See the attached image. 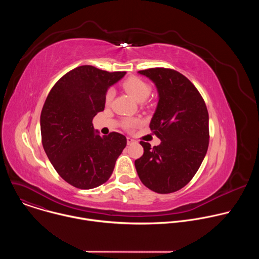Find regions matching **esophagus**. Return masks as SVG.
Returning <instances> with one entry per match:
<instances>
[{
    "label": "esophagus",
    "mask_w": 259,
    "mask_h": 259,
    "mask_svg": "<svg viewBox=\"0 0 259 259\" xmlns=\"http://www.w3.org/2000/svg\"><path fill=\"white\" fill-rule=\"evenodd\" d=\"M134 142H135V139H133L132 137H127V144L128 145H130V144H132Z\"/></svg>",
    "instance_id": "34e87169"
}]
</instances>
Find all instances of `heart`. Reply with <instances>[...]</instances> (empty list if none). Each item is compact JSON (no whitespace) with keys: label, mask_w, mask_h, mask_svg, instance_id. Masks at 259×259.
I'll use <instances>...</instances> for the list:
<instances>
[{"label":"heart","mask_w":259,"mask_h":259,"mask_svg":"<svg viewBox=\"0 0 259 259\" xmlns=\"http://www.w3.org/2000/svg\"><path fill=\"white\" fill-rule=\"evenodd\" d=\"M123 87L135 100H137L139 102L145 100L147 97H149V95L151 94V91H152V88L149 84L137 77H131V78H128L127 80H125L123 83ZM114 95H115L114 89H112V88L108 89L105 94V102L109 103L110 101H112ZM137 124H138L137 120L128 119L124 122V127L127 129H132Z\"/></svg>","instance_id":"heart-1"}]
</instances>
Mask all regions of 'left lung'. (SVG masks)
I'll list each match as a JSON object with an SVG mask.
<instances>
[{
    "label": "left lung",
    "mask_w": 259,
    "mask_h": 259,
    "mask_svg": "<svg viewBox=\"0 0 259 259\" xmlns=\"http://www.w3.org/2000/svg\"><path fill=\"white\" fill-rule=\"evenodd\" d=\"M154 82L159 102L150 128L161 139L151 147L140 141L143 155L135 160L146 188L158 194L174 193L192 180L209 145V115L194 84L180 72L164 67L139 70Z\"/></svg>",
    "instance_id": "left-lung-1"
}]
</instances>
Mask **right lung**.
<instances>
[{"label":"right lung","instance_id":"right-lung-1","mask_svg":"<svg viewBox=\"0 0 259 259\" xmlns=\"http://www.w3.org/2000/svg\"><path fill=\"white\" fill-rule=\"evenodd\" d=\"M125 73L82 65L65 73L46 98L41 113L44 151L60 177L72 187L90 190L101 186L125 149L123 134L100 136L92 124L104 109L107 89Z\"/></svg>","mask_w":259,"mask_h":259}]
</instances>
